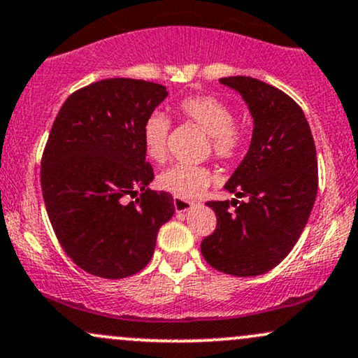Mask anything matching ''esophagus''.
<instances>
[{"label":"esophagus","mask_w":358,"mask_h":358,"mask_svg":"<svg viewBox=\"0 0 358 358\" xmlns=\"http://www.w3.org/2000/svg\"><path fill=\"white\" fill-rule=\"evenodd\" d=\"M173 205H175L176 212H187V210H190V208H193V205H195V203L190 202V200L178 199V196H175Z\"/></svg>","instance_id":"obj_1"}]
</instances>
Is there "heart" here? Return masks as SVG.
<instances>
[{
  "instance_id": "1",
  "label": "heart",
  "mask_w": 358,
  "mask_h": 358,
  "mask_svg": "<svg viewBox=\"0 0 358 358\" xmlns=\"http://www.w3.org/2000/svg\"><path fill=\"white\" fill-rule=\"evenodd\" d=\"M176 113L185 121L193 122L210 138L213 155L220 159H232L244 146V131L236 124V114L227 102L215 96H188L178 102ZM170 121L163 114L155 113L143 126L145 153L155 163H163L168 155ZM212 182L208 168L196 165H175L162 171L156 178L159 190L178 199L192 200L202 195Z\"/></svg>"
}]
</instances>
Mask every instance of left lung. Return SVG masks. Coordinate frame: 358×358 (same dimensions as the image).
Here are the masks:
<instances>
[{
	"mask_svg": "<svg viewBox=\"0 0 358 358\" xmlns=\"http://www.w3.org/2000/svg\"><path fill=\"white\" fill-rule=\"evenodd\" d=\"M220 84L241 94L254 119L248 155L225 183L246 200L207 202L217 229L200 249L220 273L257 276L276 268L305 229L318 192L316 148L305 113L282 90L244 76Z\"/></svg>",
	"mask_w": 358,
	"mask_h": 358,
	"instance_id": "8db88e82",
	"label": "left lung"
}]
</instances>
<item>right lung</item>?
<instances>
[{"instance_id":"obj_1","label":"right lung","mask_w":358,"mask_h":358,"mask_svg":"<svg viewBox=\"0 0 358 358\" xmlns=\"http://www.w3.org/2000/svg\"><path fill=\"white\" fill-rule=\"evenodd\" d=\"M166 96L155 82L106 79L76 90L53 121L40 173L45 207L67 256L94 276L139 273L175 213L170 193L148 188L155 173L143 146L145 121Z\"/></svg>"}]
</instances>
